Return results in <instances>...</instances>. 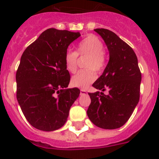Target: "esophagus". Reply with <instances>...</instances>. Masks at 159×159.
<instances>
[{
  "label": "esophagus",
  "instance_id": "esophagus-1",
  "mask_svg": "<svg viewBox=\"0 0 159 159\" xmlns=\"http://www.w3.org/2000/svg\"><path fill=\"white\" fill-rule=\"evenodd\" d=\"M87 93V91L85 89H80V94H85Z\"/></svg>",
  "mask_w": 159,
  "mask_h": 159
}]
</instances>
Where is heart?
Masks as SVG:
<instances>
[{"instance_id":"heart-1","label":"heart","mask_w":159,"mask_h":159,"mask_svg":"<svg viewBox=\"0 0 159 159\" xmlns=\"http://www.w3.org/2000/svg\"><path fill=\"white\" fill-rule=\"evenodd\" d=\"M78 56L87 57L84 62L86 69L77 72L72 78V84L80 88H87L96 79L98 73L103 72L106 65L104 53V45L97 36L89 34L80 42L76 51L67 50L64 56L65 68L71 73L76 72L78 67Z\"/></svg>"}]
</instances>
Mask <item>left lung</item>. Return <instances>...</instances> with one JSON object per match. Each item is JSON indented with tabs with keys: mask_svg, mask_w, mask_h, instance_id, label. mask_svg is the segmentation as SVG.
Listing matches in <instances>:
<instances>
[{
	"mask_svg": "<svg viewBox=\"0 0 159 159\" xmlns=\"http://www.w3.org/2000/svg\"><path fill=\"white\" fill-rule=\"evenodd\" d=\"M110 51V61L92 87L102 92L91 97L87 113L94 125L104 129H118L130 118L139 100L141 72L132 48L113 31L94 29ZM103 91H107L105 95Z\"/></svg>",
	"mask_w": 159,
	"mask_h": 159,
	"instance_id": "left-lung-1",
	"label": "left lung"
}]
</instances>
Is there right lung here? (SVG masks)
<instances>
[{
	"instance_id": "obj_1",
	"label": "right lung",
	"mask_w": 159,
	"mask_h": 159,
	"mask_svg": "<svg viewBox=\"0 0 159 159\" xmlns=\"http://www.w3.org/2000/svg\"><path fill=\"white\" fill-rule=\"evenodd\" d=\"M77 32L49 28L24 50L16 71V98L27 121L35 129L51 132L61 128L80 93L67 89L70 74L64 56Z\"/></svg>"
}]
</instances>
